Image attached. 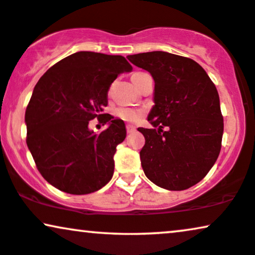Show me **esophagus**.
Masks as SVG:
<instances>
[{
  "label": "esophagus",
  "mask_w": 255,
  "mask_h": 255,
  "mask_svg": "<svg viewBox=\"0 0 255 255\" xmlns=\"http://www.w3.org/2000/svg\"><path fill=\"white\" fill-rule=\"evenodd\" d=\"M135 130H136V128H135L134 126H131V125L127 126V133H134Z\"/></svg>",
  "instance_id": "34e87169"
}]
</instances>
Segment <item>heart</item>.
Wrapping results in <instances>:
<instances>
[{"label": "heart", "mask_w": 255, "mask_h": 255, "mask_svg": "<svg viewBox=\"0 0 255 255\" xmlns=\"http://www.w3.org/2000/svg\"><path fill=\"white\" fill-rule=\"evenodd\" d=\"M142 74L141 72L133 74V76L140 75ZM131 76V77H133ZM144 111L143 109H136V108H127V107H122L119 108L117 111V115L121 120H124L126 122H137L141 120V118L143 117Z\"/></svg>", "instance_id": "1"}]
</instances>
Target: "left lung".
<instances>
[{
	"instance_id": "8db88e82",
	"label": "left lung",
	"mask_w": 255,
	"mask_h": 255,
	"mask_svg": "<svg viewBox=\"0 0 255 255\" xmlns=\"http://www.w3.org/2000/svg\"><path fill=\"white\" fill-rule=\"evenodd\" d=\"M127 59L149 72L155 82V105L148 115L154 128H137L146 140L140 151L144 174L168 191L196 185L221 149L224 118L215 85L188 57L150 51Z\"/></svg>"
}]
</instances>
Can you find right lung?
Masks as SVG:
<instances>
[{
    "label": "right lung",
    "mask_w": 255,
    "mask_h": 255,
    "mask_svg": "<svg viewBox=\"0 0 255 255\" xmlns=\"http://www.w3.org/2000/svg\"><path fill=\"white\" fill-rule=\"evenodd\" d=\"M133 69L121 55L79 51L50 67L35 86L25 109L27 146L41 175L69 194H89L111 181L125 122L104 114L108 90L121 73ZM101 117L107 130L88 127Z\"/></svg>",
    "instance_id": "1"
}]
</instances>
